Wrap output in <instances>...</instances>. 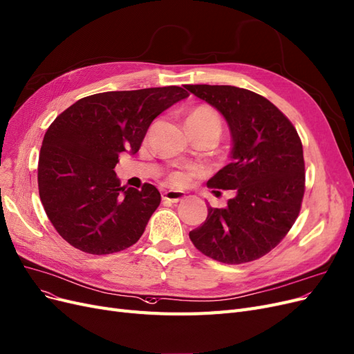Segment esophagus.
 <instances>
[{
	"label": "esophagus",
	"instance_id": "34e87169",
	"mask_svg": "<svg viewBox=\"0 0 354 354\" xmlns=\"http://www.w3.org/2000/svg\"><path fill=\"white\" fill-rule=\"evenodd\" d=\"M185 196H186L185 193L177 192V190H165V192H162V201H168V202H173V203L181 201Z\"/></svg>",
	"mask_w": 354,
	"mask_h": 354
}]
</instances>
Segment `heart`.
Listing matches in <instances>:
<instances>
[{"mask_svg": "<svg viewBox=\"0 0 354 354\" xmlns=\"http://www.w3.org/2000/svg\"><path fill=\"white\" fill-rule=\"evenodd\" d=\"M186 126L189 133H202V135L214 138L216 142L223 131V120L216 109H214L212 106L196 105L186 113ZM167 180L171 185L180 186L185 183L186 174L183 171H171L168 173Z\"/></svg>", "mask_w": 354, "mask_h": 354, "instance_id": "b5f03b06", "label": "heart"}]
</instances>
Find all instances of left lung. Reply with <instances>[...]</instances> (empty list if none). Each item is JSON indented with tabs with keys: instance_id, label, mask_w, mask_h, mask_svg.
<instances>
[{
	"instance_id": "obj_1",
	"label": "left lung",
	"mask_w": 354,
	"mask_h": 354,
	"mask_svg": "<svg viewBox=\"0 0 354 354\" xmlns=\"http://www.w3.org/2000/svg\"><path fill=\"white\" fill-rule=\"evenodd\" d=\"M186 89L227 120L233 161L219 169L208 187L236 194L225 208L208 205L205 223L189 237L218 262L259 259L287 236L301 208L304 160L297 130L271 101L252 91L228 84H187Z\"/></svg>"
}]
</instances>
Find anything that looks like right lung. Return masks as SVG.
<instances>
[{
	"instance_id": "right-lung-1",
	"label": "right lung",
	"mask_w": 354,
	"mask_h": 354,
	"mask_svg": "<svg viewBox=\"0 0 354 354\" xmlns=\"http://www.w3.org/2000/svg\"><path fill=\"white\" fill-rule=\"evenodd\" d=\"M180 86L95 93L48 127L38 162L44 209L57 233L91 254L121 252L140 239L161 194L149 183L121 186L120 152L136 153L152 121L187 98Z\"/></svg>"
}]
</instances>
